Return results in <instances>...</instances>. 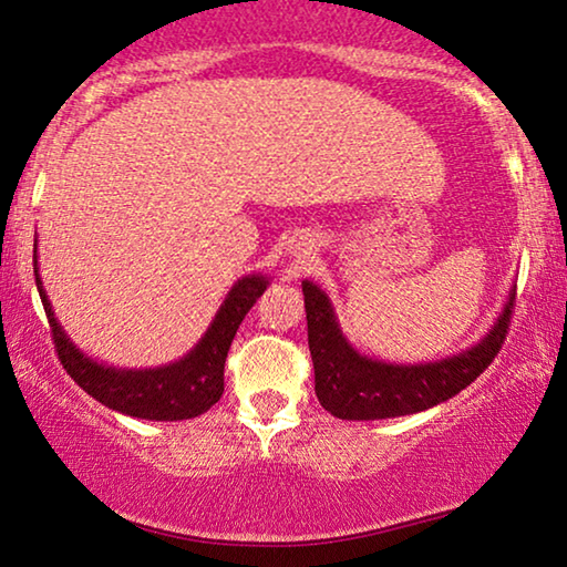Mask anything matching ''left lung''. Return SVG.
<instances>
[{
    "label": "left lung",
    "mask_w": 567,
    "mask_h": 567,
    "mask_svg": "<svg viewBox=\"0 0 567 567\" xmlns=\"http://www.w3.org/2000/svg\"><path fill=\"white\" fill-rule=\"evenodd\" d=\"M301 291L317 400L340 421L413 415L460 394L498 355L516 299V289H511L498 320L467 351L429 363H390L363 355L348 343L330 297L320 286L301 281Z\"/></svg>",
    "instance_id": "8db88e82"
}]
</instances>
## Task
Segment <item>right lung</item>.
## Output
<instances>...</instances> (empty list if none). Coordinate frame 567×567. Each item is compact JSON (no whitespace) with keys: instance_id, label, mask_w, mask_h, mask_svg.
Listing matches in <instances>:
<instances>
[{"instance_id":"add662e5","label":"right lung","mask_w":567,"mask_h":567,"mask_svg":"<svg viewBox=\"0 0 567 567\" xmlns=\"http://www.w3.org/2000/svg\"><path fill=\"white\" fill-rule=\"evenodd\" d=\"M33 266L38 293L53 332V346L66 374L105 408L142 421H188L219 402L224 392V361L231 340L237 336L239 322L270 284L262 274L237 278L208 330L183 359L154 369H118L90 359L72 343L53 315L49 293L38 274V247H33Z\"/></svg>"}]
</instances>
